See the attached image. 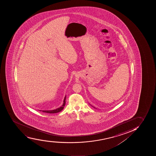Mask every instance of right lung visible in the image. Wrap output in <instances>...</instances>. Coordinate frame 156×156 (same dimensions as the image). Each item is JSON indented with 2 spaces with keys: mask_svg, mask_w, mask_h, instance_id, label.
Instances as JSON below:
<instances>
[{
  "mask_svg": "<svg viewBox=\"0 0 156 156\" xmlns=\"http://www.w3.org/2000/svg\"><path fill=\"white\" fill-rule=\"evenodd\" d=\"M66 96L65 97L64 100H63V105H62V107H59V108H56L55 110H50V111H42V112H46V113H49V114H54V113H57L63 110L65 105H66Z\"/></svg>",
  "mask_w": 156,
  "mask_h": 156,
  "instance_id": "obj_1",
  "label": "right lung"
}]
</instances>
